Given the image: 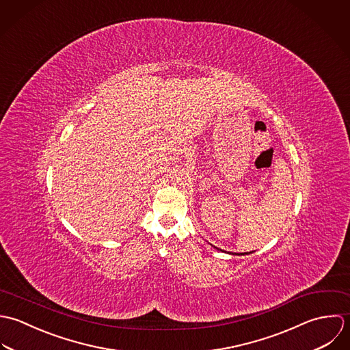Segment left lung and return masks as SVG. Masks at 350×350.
Returning <instances> with one entry per match:
<instances>
[{"mask_svg":"<svg viewBox=\"0 0 350 350\" xmlns=\"http://www.w3.org/2000/svg\"><path fill=\"white\" fill-rule=\"evenodd\" d=\"M245 254H247V253H245ZM238 256H239V254H238Z\"/></svg>","mask_w":350,"mask_h":350,"instance_id":"left-lung-1","label":"left lung"}]
</instances>
